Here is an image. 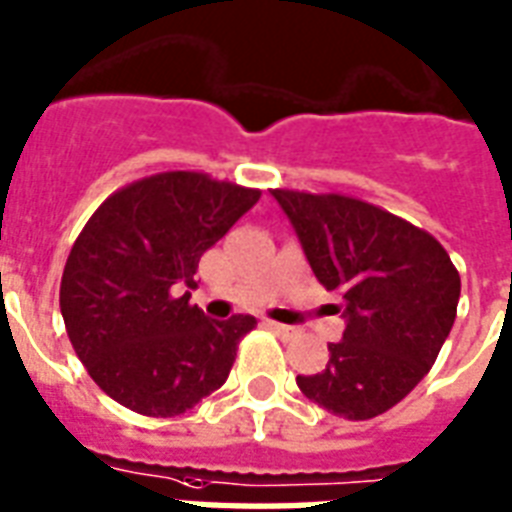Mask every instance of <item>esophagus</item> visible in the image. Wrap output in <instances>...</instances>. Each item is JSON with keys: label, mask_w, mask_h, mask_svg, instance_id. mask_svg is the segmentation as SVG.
I'll return each mask as SVG.
<instances>
[{"label": "esophagus", "mask_w": 512, "mask_h": 512, "mask_svg": "<svg viewBox=\"0 0 512 512\" xmlns=\"http://www.w3.org/2000/svg\"><path fill=\"white\" fill-rule=\"evenodd\" d=\"M265 325L271 327L273 333L284 335V338H295V335H298V330H295V327H290V325H282V322H273V319H265Z\"/></svg>", "instance_id": "esophagus-1"}]
</instances>
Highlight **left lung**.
Returning <instances> with one entry per match:
<instances>
[{
    "label": "left lung",
    "mask_w": 512,
    "mask_h": 512,
    "mask_svg": "<svg viewBox=\"0 0 512 512\" xmlns=\"http://www.w3.org/2000/svg\"><path fill=\"white\" fill-rule=\"evenodd\" d=\"M311 271L343 298V341L300 392L333 416L368 421L403 400L435 365L459 303V271L432 233L343 193L276 187ZM341 311V308H335Z\"/></svg>",
    "instance_id": "left-lung-1"
}]
</instances>
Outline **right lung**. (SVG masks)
<instances>
[{
  "instance_id": "1",
  "label": "right lung",
  "mask_w": 512,
  "mask_h": 512,
  "mask_svg": "<svg viewBox=\"0 0 512 512\" xmlns=\"http://www.w3.org/2000/svg\"><path fill=\"white\" fill-rule=\"evenodd\" d=\"M257 201V187L161 171L115 190L85 222L58 303L74 354L115 403L171 419L225 384L257 319L214 322L179 290H193L198 260Z\"/></svg>"
}]
</instances>
